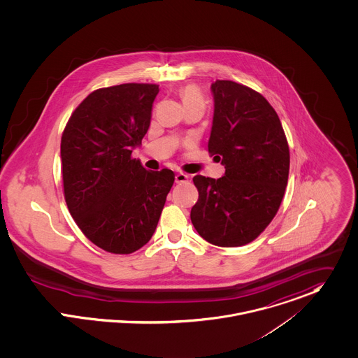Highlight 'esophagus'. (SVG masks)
I'll return each instance as SVG.
<instances>
[{
    "label": "esophagus",
    "instance_id": "1",
    "mask_svg": "<svg viewBox=\"0 0 358 358\" xmlns=\"http://www.w3.org/2000/svg\"><path fill=\"white\" fill-rule=\"evenodd\" d=\"M188 178H189V177H188L185 173H177V174H176V182H177V184L187 182Z\"/></svg>",
    "mask_w": 358,
    "mask_h": 358
}]
</instances>
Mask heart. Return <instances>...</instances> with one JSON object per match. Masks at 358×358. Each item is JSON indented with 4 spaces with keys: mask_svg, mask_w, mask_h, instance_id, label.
I'll return each mask as SVG.
<instances>
[{
    "mask_svg": "<svg viewBox=\"0 0 358 358\" xmlns=\"http://www.w3.org/2000/svg\"><path fill=\"white\" fill-rule=\"evenodd\" d=\"M180 97L182 100L184 107L200 106V107L204 108V99H203L200 90L194 85H188V86L182 87L181 92H180Z\"/></svg>",
    "mask_w": 358,
    "mask_h": 358,
    "instance_id": "b5f03b06",
    "label": "heart"
}]
</instances>
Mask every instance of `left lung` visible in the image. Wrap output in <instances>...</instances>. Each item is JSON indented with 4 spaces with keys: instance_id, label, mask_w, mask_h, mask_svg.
Wrapping results in <instances>:
<instances>
[{
    "instance_id": "8db88e82",
    "label": "left lung",
    "mask_w": 358,
    "mask_h": 358,
    "mask_svg": "<svg viewBox=\"0 0 358 358\" xmlns=\"http://www.w3.org/2000/svg\"><path fill=\"white\" fill-rule=\"evenodd\" d=\"M211 92L208 152L225 166V174L194 177L199 199L191 221L208 243L238 247L258 238L275 218L288 181L289 148L262 94L234 80H217Z\"/></svg>"
}]
</instances>
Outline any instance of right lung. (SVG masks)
<instances>
[{"instance_id":"obj_1","label":"right lung","mask_w":358,"mask_h":358,"mask_svg":"<svg viewBox=\"0 0 358 358\" xmlns=\"http://www.w3.org/2000/svg\"><path fill=\"white\" fill-rule=\"evenodd\" d=\"M155 83L92 92L66 124L60 157L64 199L82 234L113 254H131L152 238L174 173L131 158L151 123Z\"/></svg>"}]
</instances>
